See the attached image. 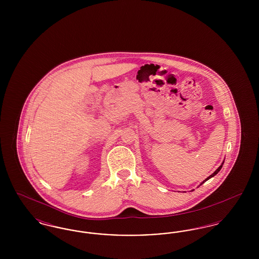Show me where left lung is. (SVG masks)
I'll list each match as a JSON object with an SVG mask.
<instances>
[{"instance_id":"obj_1","label":"left lung","mask_w":259,"mask_h":259,"mask_svg":"<svg viewBox=\"0 0 259 259\" xmlns=\"http://www.w3.org/2000/svg\"><path fill=\"white\" fill-rule=\"evenodd\" d=\"M223 163H224V162H222V165H221V166H220V167H219V168H218V169H217V170H215V171H214V172H212V174H211V175H210V176H209V177H208V178H207V179H206V180H204V181H203V182H202V183H201V184H200V185H203V184H204V183H205V182H207V181H208V180H209V179H210V178H212V177H214V176H215V175H217V174H218V172H220V171H221V169H222V165H223ZM200 185H199V186H200ZM193 190H194V189H193ZM193 190H192V191H193Z\"/></svg>"}]
</instances>
